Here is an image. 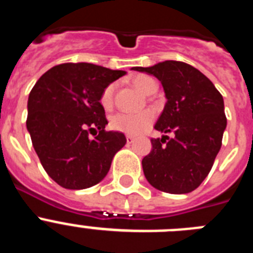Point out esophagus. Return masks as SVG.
Masks as SVG:
<instances>
[{
  "instance_id": "34e87169",
  "label": "esophagus",
  "mask_w": 253,
  "mask_h": 253,
  "mask_svg": "<svg viewBox=\"0 0 253 253\" xmlns=\"http://www.w3.org/2000/svg\"><path fill=\"white\" fill-rule=\"evenodd\" d=\"M126 142H128V144L133 143L134 142V137H133V135H126Z\"/></svg>"
}]
</instances>
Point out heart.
<instances>
[{
  "mask_svg": "<svg viewBox=\"0 0 253 253\" xmlns=\"http://www.w3.org/2000/svg\"><path fill=\"white\" fill-rule=\"evenodd\" d=\"M134 86L137 87L140 92L149 95L154 88H157V84L153 78L147 75H139L134 77ZM114 91L115 84H107L102 90L100 96V104L104 109H110L114 101ZM154 120V113L152 110H143L139 113H116L110 118V128L113 130L122 131L129 135H138L149 128Z\"/></svg>",
  "mask_w": 253,
  "mask_h": 253,
  "instance_id": "b5f03b06",
  "label": "heart"
}]
</instances>
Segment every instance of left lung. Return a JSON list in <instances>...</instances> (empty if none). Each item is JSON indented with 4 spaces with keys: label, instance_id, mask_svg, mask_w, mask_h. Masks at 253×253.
I'll use <instances>...</instances> for the list:
<instances>
[{
    "label": "left lung",
    "instance_id": "8db88e82",
    "mask_svg": "<svg viewBox=\"0 0 253 253\" xmlns=\"http://www.w3.org/2000/svg\"><path fill=\"white\" fill-rule=\"evenodd\" d=\"M133 69L161 81L167 102L154 129L173 133L171 139H151L152 151L142 161L144 176L165 193H191L205 180L222 147L227 126L223 96L207 76L184 62Z\"/></svg>",
    "mask_w": 253,
    "mask_h": 253
}]
</instances>
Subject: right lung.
Listing matches in <instances>:
<instances>
[{
  "label": "right lung",
  "mask_w": 253,
  "mask_h": 253,
  "mask_svg": "<svg viewBox=\"0 0 253 253\" xmlns=\"http://www.w3.org/2000/svg\"><path fill=\"white\" fill-rule=\"evenodd\" d=\"M125 75L92 63H63L46 71L30 91L26 128L45 172L59 186L81 190L99 184L126 143L106 131L100 96ZM99 129L93 140L89 134Z\"/></svg>",
  "instance_id": "obj_1"
}]
</instances>
